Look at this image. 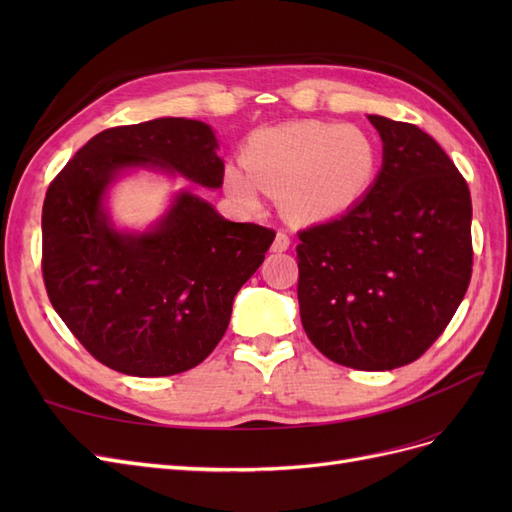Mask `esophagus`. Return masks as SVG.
<instances>
[{
    "label": "esophagus",
    "instance_id": "34e87169",
    "mask_svg": "<svg viewBox=\"0 0 512 512\" xmlns=\"http://www.w3.org/2000/svg\"><path fill=\"white\" fill-rule=\"evenodd\" d=\"M290 247V237H288V232H284V230H280L275 235V241H273V245H271V250L273 252H286Z\"/></svg>",
    "mask_w": 512,
    "mask_h": 512
}]
</instances>
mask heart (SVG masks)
<instances>
[{
  "mask_svg": "<svg viewBox=\"0 0 512 512\" xmlns=\"http://www.w3.org/2000/svg\"><path fill=\"white\" fill-rule=\"evenodd\" d=\"M243 166L224 170L226 192L243 207H258L260 190L280 194L292 220L314 222L342 213L374 181L378 147L354 126L301 121L250 136Z\"/></svg>",
  "mask_w": 512,
  "mask_h": 512,
  "instance_id": "obj_1",
  "label": "heart"
}]
</instances>
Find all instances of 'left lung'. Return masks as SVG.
Listing matches in <instances>:
<instances>
[{"mask_svg":"<svg viewBox=\"0 0 512 512\" xmlns=\"http://www.w3.org/2000/svg\"><path fill=\"white\" fill-rule=\"evenodd\" d=\"M382 168L337 220L299 230V307L331 361L386 371L416 361L444 333L472 277L466 179L412 123L369 115Z\"/></svg>","mask_w":512,"mask_h":512,"instance_id":"1","label":"left lung"}]
</instances>
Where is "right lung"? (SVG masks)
Here are the masks:
<instances>
[{
	"label": "right lung",
	"mask_w": 512,
	"mask_h": 512,
	"mask_svg": "<svg viewBox=\"0 0 512 512\" xmlns=\"http://www.w3.org/2000/svg\"><path fill=\"white\" fill-rule=\"evenodd\" d=\"M203 121L164 117L96 134L51 181L42 207V277L72 335L128 376H173L224 337L232 299L265 260L275 230L228 222L177 194L147 232H119L102 207L119 170L145 166L220 188L224 162Z\"/></svg>",
	"instance_id": "right-lung-1"
}]
</instances>
